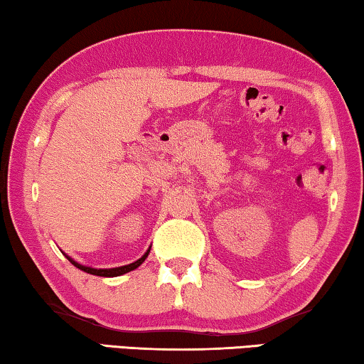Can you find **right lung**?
Masks as SVG:
<instances>
[{
  "label": "right lung",
  "instance_id": "right-lung-1",
  "mask_svg": "<svg viewBox=\"0 0 364 364\" xmlns=\"http://www.w3.org/2000/svg\"><path fill=\"white\" fill-rule=\"evenodd\" d=\"M149 252H151V250H147L146 255H144L141 259H137L136 262L128 264V265H123V267H114V269H92V267H85V265H80V264H77L76 261H73L71 257H68V256H66V257L69 259V262H71L73 265H76L77 269L84 270V272H87V274L99 275V277H118V275H123V274H126V272H131V270H134V269L139 267V265H141L144 261H146V257L149 256Z\"/></svg>",
  "mask_w": 364,
  "mask_h": 364
}]
</instances>
